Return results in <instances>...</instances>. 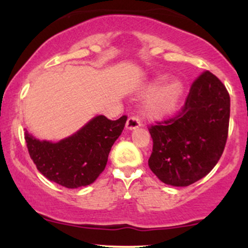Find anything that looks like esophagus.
<instances>
[{
	"label": "esophagus",
	"instance_id": "esophagus-1",
	"mask_svg": "<svg viewBox=\"0 0 248 248\" xmlns=\"http://www.w3.org/2000/svg\"><path fill=\"white\" fill-rule=\"evenodd\" d=\"M140 126H141L140 120H139L136 116H130V118L128 119L127 122H126V129L127 130H134V129H136V128H139Z\"/></svg>",
	"mask_w": 248,
	"mask_h": 248
}]
</instances>
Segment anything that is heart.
Returning a JSON list of instances; mask_svg holds the SVG:
<instances>
[{"mask_svg": "<svg viewBox=\"0 0 248 248\" xmlns=\"http://www.w3.org/2000/svg\"><path fill=\"white\" fill-rule=\"evenodd\" d=\"M166 76H157L143 87L150 93L144 101V113L153 120H164L176 112L184 95V82L172 78L163 82Z\"/></svg>", "mask_w": 248, "mask_h": 248, "instance_id": "heart-1", "label": "heart"}]
</instances>
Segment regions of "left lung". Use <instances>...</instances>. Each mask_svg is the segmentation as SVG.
I'll return each instance as SVG.
<instances>
[{
	"instance_id": "8db88e82",
	"label": "left lung",
	"mask_w": 248,
	"mask_h": 248,
	"mask_svg": "<svg viewBox=\"0 0 248 248\" xmlns=\"http://www.w3.org/2000/svg\"><path fill=\"white\" fill-rule=\"evenodd\" d=\"M229 121V92L206 71L192 84L181 114L149 129L150 170L168 186H187L199 181L224 152Z\"/></svg>"
}]
</instances>
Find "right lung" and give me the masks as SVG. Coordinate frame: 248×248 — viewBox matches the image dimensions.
Returning <instances> with one entry per match:
<instances>
[{"mask_svg":"<svg viewBox=\"0 0 248 248\" xmlns=\"http://www.w3.org/2000/svg\"><path fill=\"white\" fill-rule=\"evenodd\" d=\"M127 116L108 120L95 115L72 135L58 142L38 140L25 129L31 160L49 181L69 189L92 184L104 171L108 154L124 130Z\"/></svg>","mask_w":248,"mask_h":248,"instance_id":"add662e5","label":"right lung"}]
</instances>
